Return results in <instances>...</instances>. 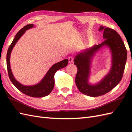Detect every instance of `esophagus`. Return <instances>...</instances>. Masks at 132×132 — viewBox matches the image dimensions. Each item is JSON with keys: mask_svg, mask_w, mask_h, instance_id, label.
<instances>
[{"mask_svg": "<svg viewBox=\"0 0 132 132\" xmlns=\"http://www.w3.org/2000/svg\"><path fill=\"white\" fill-rule=\"evenodd\" d=\"M74 62V58L72 57H69V63H72Z\"/></svg>", "mask_w": 132, "mask_h": 132, "instance_id": "34e87169", "label": "esophagus"}]
</instances>
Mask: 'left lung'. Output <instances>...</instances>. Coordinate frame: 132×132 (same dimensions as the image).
<instances>
[{
  "mask_svg": "<svg viewBox=\"0 0 132 132\" xmlns=\"http://www.w3.org/2000/svg\"><path fill=\"white\" fill-rule=\"evenodd\" d=\"M99 30L103 32L104 41L79 53L74 59V64L78 68L75 77L77 87L82 93L91 97L104 95L118 85L122 78L127 58V51L124 43L116 31L102 26L100 27ZM104 46H108L111 52V69L100 82L94 85H90L88 83V78L92 57Z\"/></svg>",
  "mask_w": 132,
  "mask_h": 132,
  "instance_id": "1",
  "label": "left lung"
}]
</instances>
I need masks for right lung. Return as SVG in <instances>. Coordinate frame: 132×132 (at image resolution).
<instances>
[{
	"label": "right lung",
	"instance_id": "1",
	"mask_svg": "<svg viewBox=\"0 0 132 132\" xmlns=\"http://www.w3.org/2000/svg\"><path fill=\"white\" fill-rule=\"evenodd\" d=\"M33 27V24H28L23 28L21 29L16 35L15 38L11 43L7 53V70L10 80L13 85L23 94L28 96L34 97H42L48 95L53 90L54 86V74L57 70L62 69L68 65L69 61L65 59L62 61L55 63L47 71L43 79L37 85L33 86H24L16 80L11 71L10 66V55L12 50L15 46L16 43L18 42L27 30Z\"/></svg>",
	"mask_w": 132,
	"mask_h": 132
}]
</instances>
